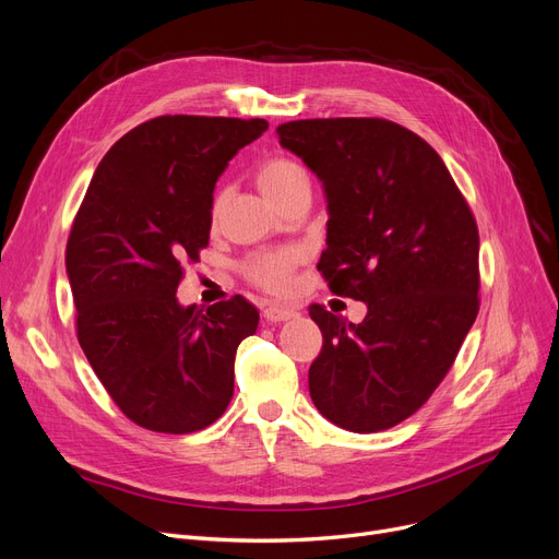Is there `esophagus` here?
<instances>
[{"mask_svg":"<svg viewBox=\"0 0 559 559\" xmlns=\"http://www.w3.org/2000/svg\"><path fill=\"white\" fill-rule=\"evenodd\" d=\"M263 317L272 323H278V321H287V319L299 317V312H296L294 308H287V306H267L263 310Z\"/></svg>","mask_w":559,"mask_h":559,"instance_id":"34e87169","label":"esophagus"}]
</instances>
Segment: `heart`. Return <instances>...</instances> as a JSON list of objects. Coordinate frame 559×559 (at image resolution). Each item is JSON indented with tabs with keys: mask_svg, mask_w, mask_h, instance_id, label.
<instances>
[{
	"mask_svg": "<svg viewBox=\"0 0 559 559\" xmlns=\"http://www.w3.org/2000/svg\"><path fill=\"white\" fill-rule=\"evenodd\" d=\"M255 179L260 191H263L276 206H281L301 183H308L304 168L285 157H272L260 164ZM222 202H225V195L217 193L211 206L213 217L219 213ZM294 263L296 255L292 251H267L253 255L245 265V274L258 287H263L267 292H283L289 283V272Z\"/></svg>",
	"mask_w": 559,
	"mask_h": 559,
	"instance_id": "obj_1",
	"label": "heart"
}]
</instances>
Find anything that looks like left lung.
Listing matches in <instances>:
<instances>
[{
  "label": "left lung",
  "mask_w": 559,
  "mask_h": 559,
  "mask_svg": "<svg viewBox=\"0 0 559 559\" xmlns=\"http://www.w3.org/2000/svg\"><path fill=\"white\" fill-rule=\"evenodd\" d=\"M276 132L323 183L317 270L368 308L361 323L310 308L323 334L312 402L355 433L395 427L448 376L478 314L476 219L440 155L393 121L306 119Z\"/></svg>",
  "instance_id": "8db88e82"
}]
</instances>
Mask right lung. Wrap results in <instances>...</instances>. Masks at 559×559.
Segmentation results:
<instances>
[{"label":"right lung","instance_id":"add662e5","mask_svg":"<svg viewBox=\"0 0 559 559\" xmlns=\"http://www.w3.org/2000/svg\"><path fill=\"white\" fill-rule=\"evenodd\" d=\"M265 119L157 117L98 164L67 240L79 344L121 412L143 429L191 433L234 395L240 342L258 310L240 294L211 308L177 301L183 260L209 245L217 177Z\"/></svg>","mask_w":559,"mask_h":559}]
</instances>
